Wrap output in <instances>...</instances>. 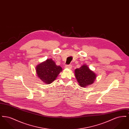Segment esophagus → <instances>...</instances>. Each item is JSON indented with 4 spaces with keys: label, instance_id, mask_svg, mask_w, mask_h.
<instances>
[{
    "label": "esophagus",
    "instance_id": "34e87169",
    "mask_svg": "<svg viewBox=\"0 0 129 129\" xmlns=\"http://www.w3.org/2000/svg\"><path fill=\"white\" fill-rule=\"evenodd\" d=\"M65 67L66 68H69V69H71L72 68V65H67L65 66Z\"/></svg>",
    "mask_w": 129,
    "mask_h": 129
}]
</instances>
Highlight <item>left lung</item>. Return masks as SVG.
I'll return each instance as SVG.
<instances>
[{
	"label": "left lung",
	"instance_id": "1",
	"mask_svg": "<svg viewBox=\"0 0 129 129\" xmlns=\"http://www.w3.org/2000/svg\"><path fill=\"white\" fill-rule=\"evenodd\" d=\"M75 76L81 87H86L93 84L96 77V74L86 65L75 69Z\"/></svg>",
	"mask_w": 129,
	"mask_h": 129
}]
</instances>
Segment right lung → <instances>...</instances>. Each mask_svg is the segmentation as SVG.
Returning <instances> with one entry per match:
<instances>
[{"instance_id":"add662e5","label":"right lung","mask_w":129,"mask_h":129,"mask_svg":"<svg viewBox=\"0 0 129 129\" xmlns=\"http://www.w3.org/2000/svg\"><path fill=\"white\" fill-rule=\"evenodd\" d=\"M62 68L57 66L52 59H48L39 64L36 68L37 76L45 83L51 84L61 72Z\"/></svg>"}]
</instances>
